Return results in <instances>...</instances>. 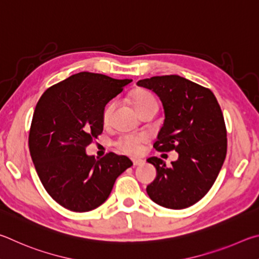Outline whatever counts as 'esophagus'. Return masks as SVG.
<instances>
[{
    "instance_id": "esophagus-1",
    "label": "esophagus",
    "mask_w": 259,
    "mask_h": 259,
    "mask_svg": "<svg viewBox=\"0 0 259 259\" xmlns=\"http://www.w3.org/2000/svg\"><path fill=\"white\" fill-rule=\"evenodd\" d=\"M132 161H133V165L134 166H140V165H142L143 162H144V160H142V159H132Z\"/></svg>"
}]
</instances>
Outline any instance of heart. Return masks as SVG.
Returning <instances> with one entry per match:
<instances>
[{
  "instance_id": "b5f03b06",
  "label": "heart",
  "mask_w": 259,
  "mask_h": 259,
  "mask_svg": "<svg viewBox=\"0 0 259 259\" xmlns=\"http://www.w3.org/2000/svg\"><path fill=\"white\" fill-rule=\"evenodd\" d=\"M133 103L138 112L142 109L155 106L158 107L157 100L153 95L148 91H138L133 95ZM115 108V103H109L104 107L102 111V120L104 124H108L110 120L111 113ZM148 140L146 134H124L118 138L115 141V147L119 149L120 151L128 153V155H138L141 151V146Z\"/></svg>"
}]
</instances>
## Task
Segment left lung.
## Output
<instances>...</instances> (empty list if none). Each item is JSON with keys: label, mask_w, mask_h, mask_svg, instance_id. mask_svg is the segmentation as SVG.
<instances>
[{"label": "left lung", "mask_w": 259, "mask_h": 259, "mask_svg": "<svg viewBox=\"0 0 259 259\" xmlns=\"http://www.w3.org/2000/svg\"><path fill=\"white\" fill-rule=\"evenodd\" d=\"M138 85L153 91L164 106V125L153 148L179 152L170 167L157 157L147 160L157 169L148 196L170 209L188 208L206 196L225 160L228 139L220 104L209 89L178 75L155 76Z\"/></svg>", "instance_id": "obj_1"}]
</instances>
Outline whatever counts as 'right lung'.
I'll return each mask as SVG.
<instances>
[{
    "label": "right lung",
    "mask_w": 259,
    "mask_h": 259,
    "mask_svg": "<svg viewBox=\"0 0 259 259\" xmlns=\"http://www.w3.org/2000/svg\"><path fill=\"white\" fill-rule=\"evenodd\" d=\"M132 79L81 71L49 88L36 104L28 146L47 192L71 211L93 210L107 200L116 179L133 165L109 152L101 159L86 147L103 131L102 111Z\"/></svg>",
    "instance_id": "obj_1"
}]
</instances>
